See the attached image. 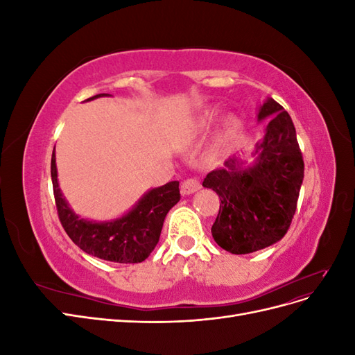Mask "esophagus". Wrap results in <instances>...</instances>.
<instances>
[{
  "label": "esophagus",
  "mask_w": 355,
  "mask_h": 355,
  "mask_svg": "<svg viewBox=\"0 0 355 355\" xmlns=\"http://www.w3.org/2000/svg\"><path fill=\"white\" fill-rule=\"evenodd\" d=\"M200 188H201L200 182H198L197 179H192V178L182 182V187H180V189H182V194H184V196L194 194V192H196V191H198Z\"/></svg>",
  "instance_id": "obj_1"
}]
</instances>
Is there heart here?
I'll list each match as a JSON object with an SVG mask.
<instances>
[{
  "instance_id": "1",
  "label": "heart",
  "mask_w": 355,
  "mask_h": 355,
  "mask_svg": "<svg viewBox=\"0 0 355 355\" xmlns=\"http://www.w3.org/2000/svg\"><path fill=\"white\" fill-rule=\"evenodd\" d=\"M214 116H216V114L214 112H207L204 114L201 118H200V127L201 128H207L213 124L214 121ZM240 128V120L239 118L235 116H230L227 121H225V125H223V132H222V142H227L230 141V139H232L235 135H237Z\"/></svg>"
}]
</instances>
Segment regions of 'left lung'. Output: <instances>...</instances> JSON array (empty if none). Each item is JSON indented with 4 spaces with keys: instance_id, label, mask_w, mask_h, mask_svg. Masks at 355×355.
Here are the masks:
<instances>
[{
    "instance_id": "8db88e82",
    "label": "left lung",
    "mask_w": 355,
    "mask_h": 355,
    "mask_svg": "<svg viewBox=\"0 0 355 355\" xmlns=\"http://www.w3.org/2000/svg\"><path fill=\"white\" fill-rule=\"evenodd\" d=\"M268 116L263 139L254 146V163L243 167V161L232 157L202 182L220 198L213 239L232 254L253 253L280 241L296 211L304 158L295 125L271 98L261 105L257 121Z\"/></svg>"
}]
</instances>
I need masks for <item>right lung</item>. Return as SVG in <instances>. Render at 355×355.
<instances>
[{
	"mask_svg": "<svg viewBox=\"0 0 355 355\" xmlns=\"http://www.w3.org/2000/svg\"><path fill=\"white\" fill-rule=\"evenodd\" d=\"M105 96L111 94L101 93L87 101ZM51 182L59 219L69 239L83 252L118 263H139L151 254L159 240L166 214L180 200L179 182L173 180L149 189L124 216L110 222H93L75 214L62 196L55 149L51 155Z\"/></svg>",
	"mask_w": 355,
	"mask_h": 355,
	"instance_id": "obj_1",
	"label": "right lung"
}]
</instances>
